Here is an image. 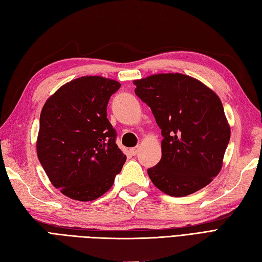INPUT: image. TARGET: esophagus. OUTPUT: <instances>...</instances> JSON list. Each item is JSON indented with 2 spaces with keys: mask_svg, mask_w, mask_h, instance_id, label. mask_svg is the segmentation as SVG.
Here are the masks:
<instances>
[{
  "mask_svg": "<svg viewBox=\"0 0 262 262\" xmlns=\"http://www.w3.org/2000/svg\"><path fill=\"white\" fill-rule=\"evenodd\" d=\"M139 150H140V146L138 145V146H135V148H132V149H130V152L132 153V156H136L137 153L139 152Z\"/></svg>",
  "mask_w": 262,
  "mask_h": 262,
  "instance_id": "esophagus-1",
  "label": "esophagus"
}]
</instances>
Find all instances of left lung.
Listing matches in <instances>:
<instances>
[{
    "mask_svg": "<svg viewBox=\"0 0 262 262\" xmlns=\"http://www.w3.org/2000/svg\"><path fill=\"white\" fill-rule=\"evenodd\" d=\"M133 84L163 137L161 160L148 169L153 184L171 196H186L208 186L219 174L230 140L220 98L181 73L153 74Z\"/></svg>",
    "mask_w": 262,
    "mask_h": 262,
    "instance_id": "obj_1",
    "label": "left lung"
}]
</instances>
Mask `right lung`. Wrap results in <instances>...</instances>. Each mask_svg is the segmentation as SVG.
<instances>
[{
  "mask_svg": "<svg viewBox=\"0 0 262 262\" xmlns=\"http://www.w3.org/2000/svg\"><path fill=\"white\" fill-rule=\"evenodd\" d=\"M120 86L103 76H81L62 85L42 107L37 158L51 183L73 200L104 194L126 160L106 118L107 102Z\"/></svg>",
  "mask_w": 262,
  "mask_h": 262,
  "instance_id": "obj_1",
  "label": "right lung"
}]
</instances>
